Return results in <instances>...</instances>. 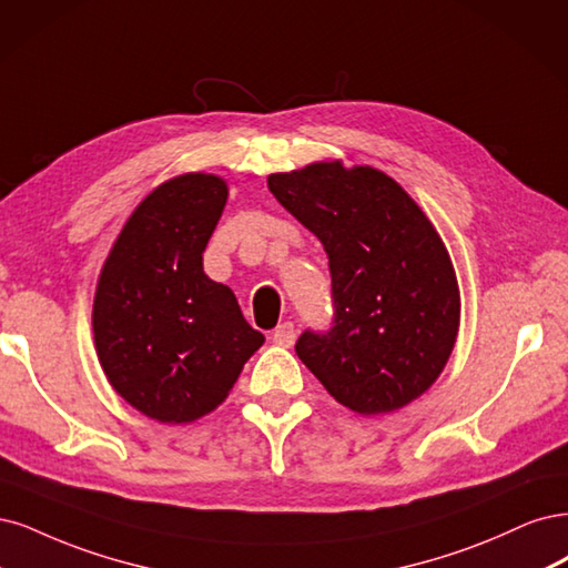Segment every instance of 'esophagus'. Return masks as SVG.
Listing matches in <instances>:
<instances>
[{"label":"esophagus","mask_w":568,"mask_h":568,"mask_svg":"<svg viewBox=\"0 0 568 568\" xmlns=\"http://www.w3.org/2000/svg\"><path fill=\"white\" fill-rule=\"evenodd\" d=\"M295 325H292L290 321H285V323H281L276 331H273V335H271V339H273V344H278V346H292L295 344Z\"/></svg>","instance_id":"esophagus-1"}]
</instances>
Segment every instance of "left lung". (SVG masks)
<instances>
[{
	"instance_id": "obj_1",
	"label": "left lung",
	"mask_w": 568,
	"mask_h": 568,
	"mask_svg": "<svg viewBox=\"0 0 568 568\" xmlns=\"http://www.w3.org/2000/svg\"><path fill=\"white\" fill-rule=\"evenodd\" d=\"M268 191L325 247L335 318L295 352L361 415L392 413L442 375L460 325L448 250L392 176L339 160L268 176Z\"/></svg>"
}]
</instances>
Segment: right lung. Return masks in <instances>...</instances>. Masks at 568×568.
Segmentation results:
<instances>
[{
    "label": "right lung",
    "mask_w": 568,
    "mask_h": 568,
    "mask_svg": "<svg viewBox=\"0 0 568 568\" xmlns=\"http://www.w3.org/2000/svg\"><path fill=\"white\" fill-rule=\"evenodd\" d=\"M226 197L214 174L164 181L126 219L101 268L91 316L101 368L158 423H193L224 404L264 344L231 287L203 271Z\"/></svg>",
    "instance_id": "right-lung-1"
}]
</instances>
